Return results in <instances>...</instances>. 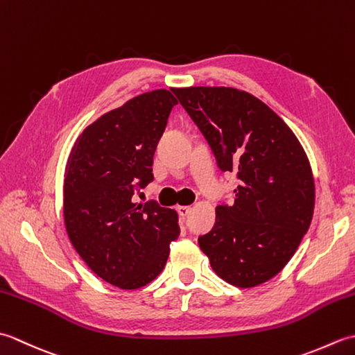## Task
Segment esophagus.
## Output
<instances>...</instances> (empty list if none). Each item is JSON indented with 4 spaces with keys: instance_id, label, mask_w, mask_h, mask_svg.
<instances>
[{
    "instance_id": "1",
    "label": "esophagus",
    "mask_w": 355,
    "mask_h": 355,
    "mask_svg": "<svg viewBox=\"0 0 355 355\" xmlns=\"http://www.w3.org/2000/svg\"><path fill=\"white\" fill-rule=\"evenodd\" d=\"M177 212H178V215L182 216V218H186L187 215L191 214V206H178L177 207Z\"/></svg>"
}]
</instances>
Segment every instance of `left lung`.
Masks as SVG:
<instances>
[{
    "instance_id": "left-lung-1",
    "label": "left lung",
    "mask_w": 355,
    "mask_h": 355,
    "mask_svg": "<svg viewBox=\"0 0 355 355\" xmlns=\"http://www.w3.org/2000/svg\"><path fill=\"white\" fill-rule=\"evenodd\" d=\"M221 172L239 184L232 205L198 238L215 273L241 288L276 276L302 241L314 210V180L304 148L284 120L236 88H175Z\"/></svg>"
}]
</instances>
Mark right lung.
<instances>
[{
    "label": "right lung",
    "mask_w": 355,
    "mask_h": 355,
    "mask_svg": "<svg viewBox=\"0 0 355 355\" xmlns=\"http://www.w3.org/2000/svg\"><path fill=\"white\" fill-rule=\"evenodd\" d=\"M177 103L168 89L134 97L85 128L67 162V233L87 266L119 288L154 281L180 235L175 210L132 201L154 180L155 149Z\"/></svg>",
    "instance_id": "right-lung-1"
}]
</instances>
